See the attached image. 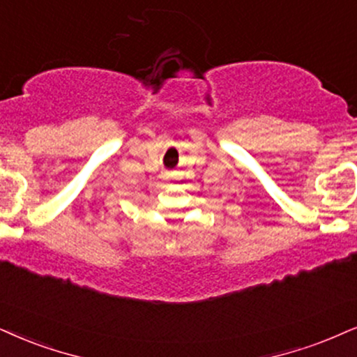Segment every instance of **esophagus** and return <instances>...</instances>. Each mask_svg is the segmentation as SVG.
Returning <instances> with one entry per match:
<instances>
[{
    "instance_id": "esophagus-1",
    "label": "esophagus",
    "mask_w": 357,
    "mask_h": 357,
    "mask_svg": "<svg viewBox=\"0 0 357 357\" xmlns=\"http://www.w3.org/2000/svg\"><path fill=\"white\" fill-rule=\"evenodd\" d=\"M168 178H169V179H173V178H174V174H168Z\"/></svg>"
}]
</instances>
